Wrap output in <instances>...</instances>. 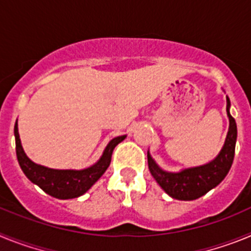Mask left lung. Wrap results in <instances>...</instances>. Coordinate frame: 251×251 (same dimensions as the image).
<instances>
[{"label": "left lung", "mask_w": 251, "mask_h": 251, "mask_svg": "<svg viewBox=\"0 0 251 251\" xmlns=\"http://www.w3.org/2000/svg\"><path fill=\"white\" fill-rule=\"evenodd\" d=\"M226 113L229 118V130L225 143L216 157L205 165L183 168L178 172L162 170L147 152L148 168L156 182L168 196L181 201L196 200L216 187L229 174L235 154V145L238 137V128L235 119L230 114V99L226 97Z\"/></svg>", "instance_id": "left-lung-1"}]
</instances>
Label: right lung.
Masks as SVG:
<instances>
[{
  "label": "right lung",
  "mask_w": 251,
  "mask_h": 251,
  "mask_svg": "<svg viewBox=\"0 0 251 251\" xmlns=\"http://www.w3.org/2000/svg\"><path fill=\"white\" fill-rule=\"evenodd\" d=\"M13 132L16 139V156L22 172L31 182L39 186L44 192L60 200L75 199L89 191L90 187L103 176L106 168L109 167L113 150L127 137L119 136L110 139L109 143L104 148L100 158L89 167L83 170H56V168L37 165L26 156L20 139L17 121L15 123Z\"/></svg>",
  "instance_id": "obj_1"
}]
</instances>
